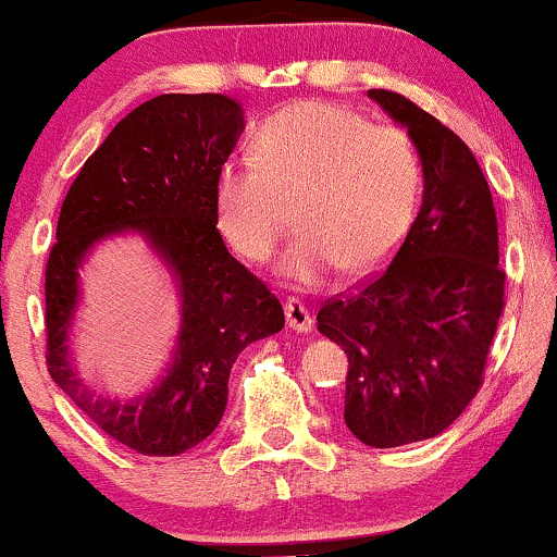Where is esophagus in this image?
Returning a JSON list of instances; mask_svg holds the SVG:
<instances>
[{
    "mask_svg": "<svg viewBox=\"0 0 557 557\" xmlns=\"http://www.w3.org/2000/svg\"><path fill=\"white\" fill-rule=\"evenodd\" d=\"M285 319H287V326L296 332H311L313 330V319H311V311H308L306 304H300L298 298H290L285 304Z\"/></svg>",
    "mask_w": 557,
    "mask_h": 557,
    "instance_id": "obj_1",
    "label": "esophagus"
}]
</instances>
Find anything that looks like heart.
<instances>
[{"label": "heart", "mask_w": 557, "mask_h": 557, "mask_svg": "<svg viewBox=\"0 0 557 557\" xmlns=\"http://www.w3.org/2000/svg\"><path fill=\"white\" fill-rule=\"evenodd\" d=\"M251 156L214 173L220 236L246 261H264L298 199L296 238L277 261L300 290L379 270L399 249L423 191V158L405 129L376 126L343 106L304 100L259 126Z\"/></svg>", "instance_id": "b5f03b06"}]
</instances>
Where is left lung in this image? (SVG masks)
I'll use <instances>...</instances> for the list:
<instances>
[{
  "label": "left lung",
  "instance_id": "obj_1",
  "mask_svg": "<svg viewBox=\"0 0 557 557\" xmlns=\"http://www.w3.org/2000/svg\"><path fill=\"white\" fill-rule=\"evenodd\" d=\"M423 158V205L388 267L326 300L317 330L347 352L345 425L373 448L444 433L482 384L504 311L498 223L472 150L392 90H368Z\"/></svg>",
  "mask_w": 557,
  "mask_h": 557
}]
</instances>
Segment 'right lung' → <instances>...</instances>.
<instances>
[{
  "instance_id": "add662e5",
  "label": "right lung",
  "mask_w": 557,
  "mask_h": 557,
  "mask_svg": "<svg viewBox=\"0 0 557 557\" xmlns=\"http://www.w3.org/2000/svg\"><path fill=\"white\" fill-rule=\"evenodd\" d=\"M244 129V106L220 92L147 100L85 160L59 212L46 264L49 373L87 420L145 457L202 444L223 420L240 350L285 326L280 300L231 257L214 223V173ZM122 235L144 240L180 296L170 363L134 398L100 393L74 360L78 272L100 243Z\"/></svg>"
}]
</instances>
